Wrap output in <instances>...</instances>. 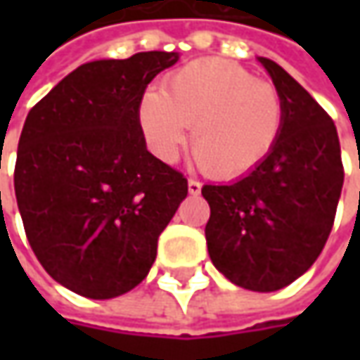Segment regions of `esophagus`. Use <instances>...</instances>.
Masks as SVG:
<instances>
[{"instance_id": "esophagus-1", "label": "esophagus", "mask_w": 360, "mask_h": 360, "mask_svg": "<svg viewBox=\"0 0 360 360\" xmlns=\"http://www.w3.org/2000/svg\"><path fill=\"white\" fill-rule=\"evenodd\" d=\"M200 188L202 184L198 182V180H194V178H190V180H188V192H190V194H194V196H196V194H200Z\"/></svg>"}]
</instances>
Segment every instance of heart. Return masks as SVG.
Returning a JSON list of instances; mask_svg holds the SVG:
<instances>
[{
	"label": "heart",
	"mask_w": 360,
	"mask_h": 360,
	"mask_svg": "<svg viewBox=\"0 0 360 360\" xmlns=\"http://www.w3.org/2000/svg\"><path fill=\"white\" fill-rule=\"evenodd\" d=\"M138 126L156 158H178L186 128L202 168L220 180L256 170L276 150L284 128L281 91L226 60H198L176 70L162 90L146 91Z\"/></svg>",
	"instance_id": "b5f03b06"
}]
</instances>
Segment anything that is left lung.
<instances>
[{
    "mask_svg": "<svg viewBox=\"0 0 360 360\" xmlns=\"http://www.w3.org/2000/svg\"><path fill=\"white\" fill-rule=\"evenodd\" d=\"M260 63L281 91L284 128L264 164L234 184H206L208 255L230 283L272 292L314 264L335 224L345 168L337 126L278 63Z\"/></svg>",
    "mask_w": 360,
    "mask_h": 360,
    "instance_id": "left-lung-1",
    "label": "left lung"
}]
</instances>
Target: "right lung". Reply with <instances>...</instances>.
Segmentation results:
<instances>
[{"instance_id": "obj_1", "label": "right lung", "mask_w": 360, "mask_h": 360, "mask_svg": "<svg viewBox=\"0 0 360 360\" xmlns=\"http://www.w3.org/2000/svg\"><path fill=\"white\" fill-rule=\"evenodd\" d=\"M176 62V51H142L84 63L25 118L13 172L25 236L49 276L82 297L142 283L186 198L184 174L146 150L138 126L146 86Z\"/></svg>"}]
</instances>
